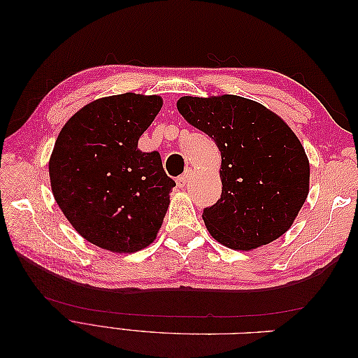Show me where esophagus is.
I'll return each instance as SVG.
<instances>
[{
	"label": "esophagus",
	"instance_id": "34e87169",
	"mask_svg": "<svg viewBox=\"0 0 358 358\" xmlns=\"http://www.w3.org/2000/svg\"><path fill=\"white\" fill-rule=\"evenodd\" d=\"M189 175H191V170H188V171H185V175H182L180 178H178V187L179 188H183L187 185V182L189 180Z\"/></svg>",
	"mask_w": 358,
	"mask_h": 358
}]
</instances>
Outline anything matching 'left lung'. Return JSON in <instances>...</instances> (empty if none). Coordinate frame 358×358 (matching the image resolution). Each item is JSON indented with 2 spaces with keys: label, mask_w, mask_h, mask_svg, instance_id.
<instances>
[{
  "label": "left lung",
  "mask_w": 358,
  "mask_h": 358,
  "mask_svg": "<svg viewBox=\"0 0 358 358\" xmlns=\"http://www.w3.org/2000/svg\"><path fill=\"white\" fill-rule=\"evenodd\" d=\"M178 110L221 152V199L203 209L210 234L241 251L282 236L309 191V161L291 128L239 95L182 96Z\"/></svg>",
  "instance_id": "obj_1"
}]
</instances>
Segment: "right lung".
I'll list each match as a JSON object with an SVG mask.
<instances>
[{
	"label": "right lung",
	"instance_id": "1",
	"mask_svg": "<svg viewBox=\"0 0 358 358\" xmlns=\"http://www.w3.org/2000/svg\"><path fill=\"white\" fill-rule=\"evenodd\" d=\"M157 95L119 94L86 104L64 125L49 161L53 197L86 241L113 252L152 243L175 180L138 138L158 115Z\"/></svg>",
	"mask_w": 358,
	"mask_h": 358
}]
</instances>
